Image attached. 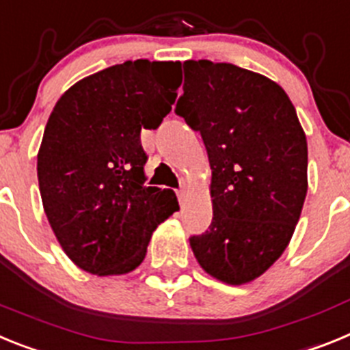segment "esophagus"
Masks as SVG:
<instances>
[{"instance_id":"1","label":"esophagus","mask_w":350,"mask_h":350,"mask_svg":"<svg viewBox=\"0 0 350 350\" xmlns=\"http://www.w3.org/2000/svg\"><path fill=\"white\" fill-rule=\"evenodd\" d=\"M178 199H179V204L185 206V202H187V193H185L183 190H179V192H178Z\"/></svg>"}]
</instances>
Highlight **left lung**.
<instances>
[{"instance_id": "left-lung-1", "label": "left lung", "mask_w": 350, "mask_h": 350, "mask_svg": "<svg viewBox=\"0 0 350 350\" xmlns=\"http://www.w3.org/2000/svg\"><path fill=\"white\" fill-rule=\"evenodd\" d=\"M176 114L200 132L213 220L190 238L197 262L229 285L259 278L293 238L308 190L296 109L271 79L230 63L185 62Z\"/></svg>"}]
</instances>
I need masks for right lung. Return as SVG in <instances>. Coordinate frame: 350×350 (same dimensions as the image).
I'll list each match as a JSON object with an SVG mask.
<instances>
[{
    "label": "right lung",
    "instance_id": "1",
    "mask_svg": "<svg viewBox=\"0 0 350 350\" xmlns=\"http://www.w3.org/2000/svg\"><path fill=\"white\" fill-rule=\"evenodd\" d=\"M179 84V62H124L75 83L49 116L36 162L44 211L65 254L91 275L133 271L153 230L179 209L172 190L144 185L141 144Z\"/></svg>",
    "mask_w": 350,
    "mask_h": 350
}]
</instances>
